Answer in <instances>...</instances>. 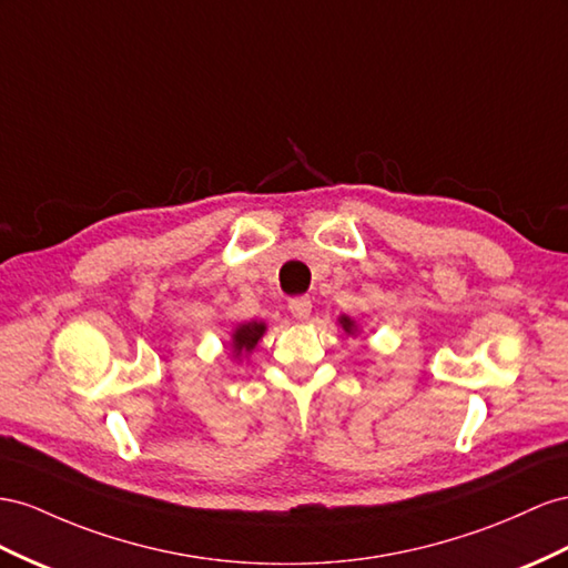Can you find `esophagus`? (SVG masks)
<instances>
[{
  "label": "esophagus",
  "instance_id": "esophagus-1",
  "mask_svg": "<svg viewBox=\"0 0 568 568\" xmlns=\"http://www.w3.org/2000/svg\"><path fill=\"white\" fill-rule=\"evenodd\" d=\"M288 311L296 320H305L313 311V301L308 296H294L288 298Z\"/></svg>",
  "mask_w": 568,
  "mask_h": 568
}]
</instances>
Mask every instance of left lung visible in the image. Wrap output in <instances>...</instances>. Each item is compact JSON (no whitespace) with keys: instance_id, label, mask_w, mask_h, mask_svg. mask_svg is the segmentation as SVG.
I'll list each match as a JSON object with an SVG mask.
<instances>
[{"instance_id":"1","label":"left lung","mask_w":568,"mask_h":568,"mask_svg":"<svg viewBox=\"0 0 568 568\" xmlns=\"http://www.w3.org/2000/svg\"><path fill=\"white\" fill-rule=\"evenodd\" d=\"M342 327H344L346 332H354V322H351L348 317H342Z\"/></svg>"}]
</instances>
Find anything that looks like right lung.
I'll return each instance as SVG.
<instances>
[{"instance_id": "add662e5", "label": "right lung", "mask_w": 568, "mask_h": 568, "mask_svg": "<svg viewBox=\"0 0 568 568\" xmlns=\"http://www.w3.org/2000/svg\"><path fill=\"white\" fill-rule=\"evenodd\" d=\"M265 334V325L263 322H248V325H241L236 332H234V348L236 354H241V351H253L255 344L260 342V336Z\"/></svg>"}]
</instances>
